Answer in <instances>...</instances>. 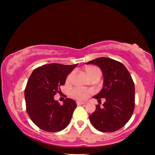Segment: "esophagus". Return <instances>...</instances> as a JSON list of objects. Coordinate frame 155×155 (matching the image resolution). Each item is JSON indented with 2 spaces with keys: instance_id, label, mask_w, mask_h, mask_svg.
<instances>
[{
  "instance_id": "34e87169",
  "label": "esophagus",
  "mask_w": 155,
  "mask_h": 155,
  "mask_svg": "<svg viewBox=\"0 0 155 155\" xmlns=\"http://www.w3.org/2000/svg\"><path fill=\"white\" fill-rule=\"evenodd\" d=\"M86 104L85 102H77V105H82V104Z\"/></svg>"
}]
</instances>
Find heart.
I'll use <instances>...</instances> for the list:
<instances>
[{"label": "heart", "instance_id": "obj_1", "mask_svg": "<svg viewBox=\"0 0 155 155\" xmlns=\"http://www.w3.org/2000/svg\"><path fill=\"white\" fill-rule=\"evenodd\" d=\"M84 71H85L86 75L90 79L93 81H98L100 79V78L102 76V71L99 68L94 65H87L84 68ZM73 76V73H70L66 78V82L69 83L71 81ZM91 94V91L89 90H82L77 87L72 89L70 91V95L73 98H74L77 101H84V100L87 99Z\"/></svg>", "mask_w": 155, "mask_h": 155}]
</instances>
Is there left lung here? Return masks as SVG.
I'll return each instance as SVG.
<instances>
[{"mask_svg":"<svg viewBox=\"0 0 155 155\" xmlns=\"http://www.w3.org/2000/svg\"><path fill=\"white\" fill-rule=\"evenodd\" d=\"M86 64L101 68L104 77L103 88L94 98L106 100L103 106L97 104L89 116L93 127L104 133L115 132L124 127L135 109V85L133 78L121 62L107 57L91 60ZM100 104V103H99Z\"/></svg>","mask_w":155,"mask_h":155,"instance_id":"8db88e82","label":"left lung"}]
</instances>
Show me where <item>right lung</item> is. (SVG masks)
<instances>
[{
    "instance_id": "obj_1",
    "label": "right lung",
    "mask_w": 155,
    "mask_h": 155,
    "mask_svg": "<svg viewBox=\"0 0 155 155\" xmlns=\"http://www.w3.org/2000/svg\"><path fill=\"white\" fill-rule=\"evenodd\" d=\"M77 65L50 64L35 68L31 74L25 90L26 109L31 120L41 130L58 132L69 124L77 103L67 98L60 105L54 96L60 93V86Z\"/></svg>"
}]
</instances>
